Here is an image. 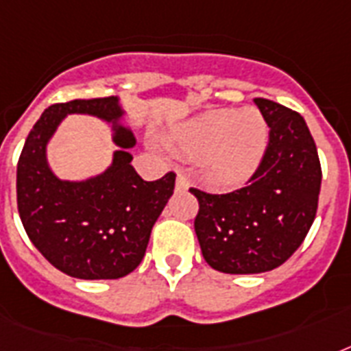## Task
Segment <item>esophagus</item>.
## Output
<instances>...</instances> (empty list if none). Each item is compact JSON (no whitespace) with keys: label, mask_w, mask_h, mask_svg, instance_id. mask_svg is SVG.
Here are the masks:
<instances>
[{"label":"esophagus","mask_w":351,"mask_h":351,"mask_svg":"<svg viewBox=\"0 0 351 351\" xmlns=\"http://www.w3.org/2000/svg\"><path fill=\"white\" fill-rule=\"evenodd\" d=\"M187 189V176L182 171H176V191Z\"/></svg>","instance_id":"obj_1"}]
</instances>
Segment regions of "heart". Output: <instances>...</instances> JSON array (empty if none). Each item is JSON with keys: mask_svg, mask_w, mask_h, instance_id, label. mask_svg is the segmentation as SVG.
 Masks as SVG:
<instances>
[{"mask_svg": "<svg viewBox=\"0 0 351 351\" xmlns=\"http://www.w3.org/2000/svg\"><path fill=\"white\" fill-rule=\"evenodd\" d=\"M266 118L253 107L211 109L176 127L171 140L187 154H204V169L219 186H239L261 167L267 149Z\"/></svg>", "mask_w": 351, "mask_h": 351, "instance_id": "b5f03b06", "label": "heart"}]
</instances>
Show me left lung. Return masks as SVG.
Instances as JSON below:
<instances>
[{
  "label": "left lung",
  "mask_w": 351,
  "mask_h": 351,
  "mask_svg": "<svg viewBox=\"0 0 351 351\" xmlns=\"http://www.w3.org/2000/svg\"><path fill=\"white\" fill-rule=\"evenodd\" d=\"M269 127V142L250 184L226 195L189 189L209 266L231 275L271 271L302 244L317 215L322 171L315 142L299 112L255 98Z\"/></svg>",
  "instance_id": "8db88e82"
}]
</instances>
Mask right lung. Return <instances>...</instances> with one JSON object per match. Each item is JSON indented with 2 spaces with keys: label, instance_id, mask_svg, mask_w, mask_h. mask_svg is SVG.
Instances as JSON below:
<instances>
[{
  "label": "right lung",
  "instance_id": "add662e5",
  "mask_svg": "<svg viewBox=\"0 0 351 351\" xmlns=\"http://www.w3.org/2000/svg\"><path fill=\"white\" fill-rule=\"evenodd\" d=\"M67 114H89L112 125L119 149L112 165L85 181H62L46 145ZM118 96L73 100L45 109L25 140L18 162V211L36 250L69 277H125L147 250L154 222L175 189V173L145 182L131 165L136 138L123 123Z\"/></svg>",
  "mask_w": 351,
  "mask_h": 351
}]
</instances>
